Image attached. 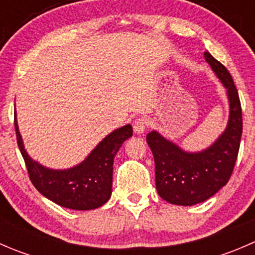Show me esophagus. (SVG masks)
<instances>
[{
  "instance_id": "obj_1",
  "label": "esophagus",
  "mask_w": 255,
  "mask_h": 255,
  "mask_svg": "<svg viewBox=\"0 0 255 255\" xmlns=\"http://www.w3.org/2000/svg\"><path fill=\"white\" fill-rule=\"evenodd\" d=\"M146 129V121L143 118H137V120L133 122V130H134L135 134H142L145 132Z\"/></svg>"
}]
</instances>
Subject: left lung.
<instances>
[{
    "label": "left lung",
    "instance_id": "1",
    "mask_svg": "<svg viewBox=\"0 0 255 255\" xmlns=\"http://www.w3.org/2000/svg\"><path fill=\"white\" fill-rule=\"evenodd\" d=\"M205 59L227 90L230 118L225 132L201 151H186L156 130L146 135L155 163V185L159 196L180 206L206 201L230 180L237 160L242 129V107L232 76L208 51Z\"/></svg>",
    "mask_w": 255,
    "mask_h": 255
}]
</instances>
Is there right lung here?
<instances>
[{
	"label": "right lung",
	"instance_id": "1",
	"mask_svg": "<svg viewBox=\"0 0 255 255\" xmlns=\"http://www.w3.org/2000/svg\"><path fill=\"white\" fill-rule=\"evenodd\" d=\"M17 143L28 175L35 189L59 206L71 210H95L106 204L112 194L113 159L123 142L132 137L133 128L126 125L105 137L79 165L54 170L34 161L23 145L14 116Z\"/></svg>",
	"mask_w": 255,
	"mask_h": 255
}]
</instances>
